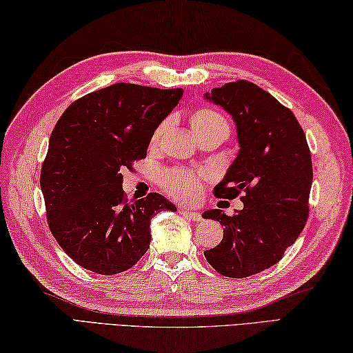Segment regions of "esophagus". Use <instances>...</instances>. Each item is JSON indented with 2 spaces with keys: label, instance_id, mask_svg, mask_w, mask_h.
I'll return each instance as SVG.
<instances>
[{
  "label": "esophagus",
  "instance_id": "34e87169",
  "mask_svg": "<svg viewBox=\"0 0 353 353\" xmlns=\"http://www.w3.org/2000/svg\"><path fill=\"white\" fill-rule=\"evenodd\" d=\"M181 212L185 219H188L190 221H201V215L199 212H194L191 209H181Z\"/></svg>",
  "mask_w": 353,
  "mask_h": 353
}]
</instances>
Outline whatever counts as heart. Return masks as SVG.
Segmentation results:
<instances>
[{"label":"heart","mask_w":353,"mask_h":353,"mask_svg":"<svg viewBox=\"0 0 353 353\" xmlns=\"http://www.w3.org/2000/svg\"><path fill=\"white\" fill-rule=\"evenodd\" d=\"M165 127H167L165 123L157 127L152 138L153 144L159 142L165 132ZM190 127L194 137L208 132H221L226 134V137L229 134V124L226 119H224L219 112L211 109H200L194 112L190 117ZM161 182L163 185V188L167 190L172 197L185 201H191L196 199L201 191V186H203L200 174L190 170H172L165 172Z\"/></svg>","instance_id":"obj_1"}]
</instances>
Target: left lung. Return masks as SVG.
<instances>
[{"mask_svg":"<svg viewBox=\"0 0 353 353\" xmlns=\"http://www.w3.org/2000/svg\"><path fill=\"white\" fill-rule=\"evenodd\" d=\"M205 100L232 117L239 144L214 194L232 200L244 192V208L235 215L221 209L203 214L224 226L221 243L205 256L223 276L247 277L279 262L305 228L312 185L310 147L294 114L250 81L214 88Z\"/></svg>","mask_w":353,"mask_h":353,"instance_id":"left-lung-1","label":"left lung"}]
</instances>
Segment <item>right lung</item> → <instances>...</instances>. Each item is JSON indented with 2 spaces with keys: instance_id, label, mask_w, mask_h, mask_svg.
I'll list each match as a JSON object with an SVG mask.
<instances>
[{
  "instance_id": "right-lung-1",
  "label": "right lung",
  "mask_w": 353,
  "mask_h": 353,
  "mask_svg": "<svg viewBox=\"0 0 353 353\" xmlns=\"http://www.w3.org/2000/svg\"><path fill=\"white\" fill-rule=\"evenodd\" d=\"M182 95L181 88L115 83L74 101L57 121L41 190L51 234L80 267L106 276L132 268L150 247V219L177 211L157 192L127 200L119 170L147 156Z\"/></svg>"
}]
</instances>
